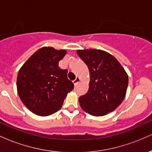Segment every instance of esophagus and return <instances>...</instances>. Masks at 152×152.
Returning <instances> with one entry per match:
<instances>
[{
  "label": "esophagus",
  "mask_w": 152,
  "mask_h": 152,
  "mask_svg": "<svg viewBox=\"0 0 152 152\" xmlns=\"http://www.w3.org/2000/svg\"><path fill=\"white\" fill-rule=\"evenodd\" d=\"M80 81H81V78H80L79 77H76V78H75V79L74 80V81H73V83H74V85H76Z\"/></svg>",
  "instance_id": "34e87169"
}]
</instances>
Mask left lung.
<instances>
[{
    "label": "left lung",
    "instance_id": "1",
    "mask_svg": "<svg viewBox=\"0 0 152 152\" xmlns=\"http://www.w3.org/2000/svg\"><path fill=\"white\" fill-rule=\"evenodd\" d=\"M90 73L88 92L79 97L81 109L92 116H102L115 110L123 102L128 75L117 59L102 50H78Z\"/></svg>",
    "mask_w": 152,
    "mask_h": 152
}]
</instances>
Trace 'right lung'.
Instances as JSON below:
<instances>
[{"mask_svg":"<svg viewBox=\"0 0 152 152\" xmlns=\"http://www.w3.org/2000/svg\"><path fill=\"white\" fill-rule=\"evenodd\" d=\"M66 50L43 47L26 61L18 71L17 91L20 100L38 116H47L61 108L67 94L74 89L66 69L58 63Z\"/></svg>","mask_w":152,"mask_h":152,"instance_id":"obj_1","label":"right lung"}]
</instances>
